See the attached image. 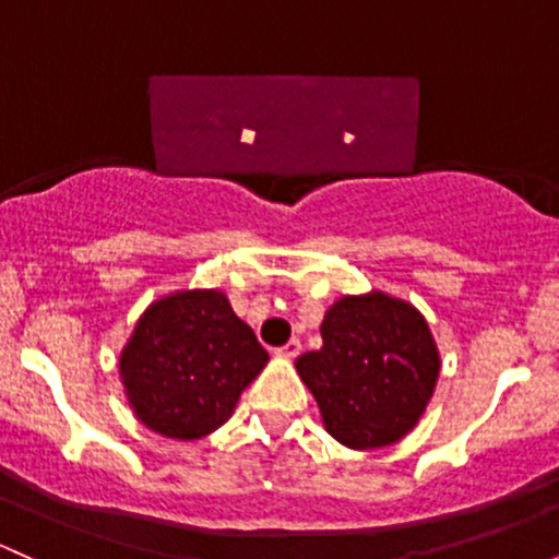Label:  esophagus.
<instances>
[{
    "mask_svg": "<svg viewBox=\"0 0 559 559\" xmlns=\"http://www.w3.org/2000/svg\"><path fill=\"white\" fill-rule=\"evenodd\" d=\"M299 353H302V342L299 340H289L284 347L275 349V355H281V358H289V360L297 358Z\"/></svg>",
    "mask_w": 559,
    "mask_h": 559,
    "instance_id": "obj_1",
    "label": "esophagus"
}]
</instances>
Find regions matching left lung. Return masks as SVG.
<instances>
[{"label": "left lung", "mask_w": 559, "mask_h": 559, "mask_svg": "<svg viewBox=\"0 0 559 559\" xmlns=\"http://www.w3.org/2000/svg\"><path fill=\"white\" fill-rule=\"evenodd\" d=\"M323 347L297 358L331 438L355 451L406 438L425 414L440 353L425 316L384 292L347 294L326 310Z\"/></svg>", "instance_id": "1"}]
</instances>
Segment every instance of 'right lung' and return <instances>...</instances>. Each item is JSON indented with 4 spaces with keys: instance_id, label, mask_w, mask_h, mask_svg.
I'll return each mask as SVG.
<instances>
[{
    "instance_id": "1",
    "label": "right lung",
    "mask_w": 559,
    "mask_h": 559,
    "mask_svg": "<svg viewBox=\"0 0 559 559\" xmlns=\"http://www.w3.org/2000/svg\"><path fill=\"white\" fill-rule=\"evenodd\" d=\"M267 353L219 289L171 292L138 318L119 377L140 421L171 440H199L230 419Z\"/></svg>"
}]
</instances>
